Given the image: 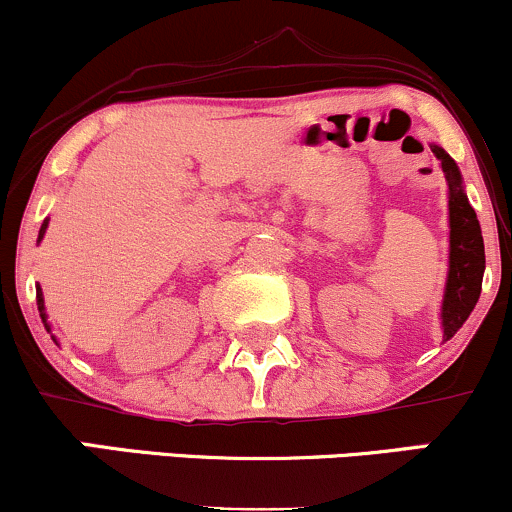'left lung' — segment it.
Listing matches in <instances>:
<instances>
[{"label":"left lung","mask_w":512,"mask_h":512,"mask_svg":"<svg viewBox=\"0 0 512 512\" xmlns=\"http://www.w3.org/2000/svg\"><path fill=\"white\" fill-rule=\"evenodd\" d=\"M448 180V211H450V267L448 281H445L443 308H440V325H443V339L448 342L457 330L467 322L469 313L479 301L481 279H484V238L477 214L462 187V175L457 163L440 149L431 144Z\"/></svg>","instance_id":"left-lung-1"}]
</instances>
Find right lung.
Instances as JSON below:
<instances>
[{
  "instance_id": "obj_1",
  "label": "right lung",
  "mask_w": 512,
  "mask_h": 512,
  "mask_svg": "<svg viewBox=\"0 0 512 512\" xmlns=\"http://www.w3.org/2000/svg\"><path fill=\"white\" fill-rule=\"evenodd\" d=\"M45 228H48V219L43 221V226H40V233H38V240H43V236H45ZM35 301H38V310H40V320H43V325H45V330H48L50 334H52V330H50V322H48V315H45V298H43V289H35ZM55 339V337H52ZM57 342V339H55Z\"/></svg>"
}]
</instances>
